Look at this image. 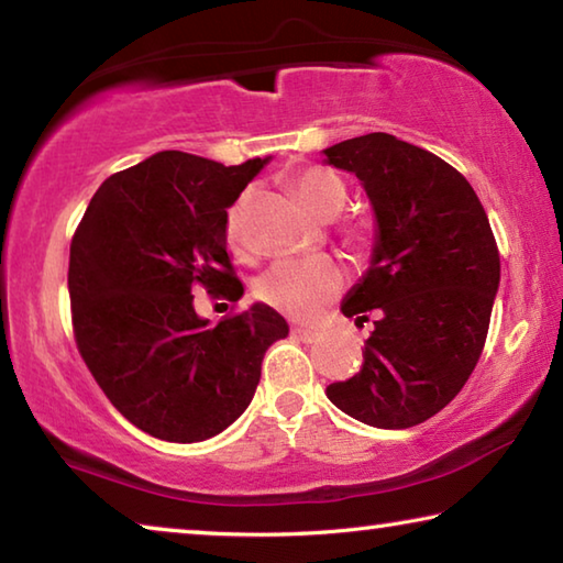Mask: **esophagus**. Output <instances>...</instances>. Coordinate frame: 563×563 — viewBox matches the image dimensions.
<instances>
[{
  "instance_id": "esophagus-1",
  "label": "esophagus",
  "mask_w": 563,
  "mask_h": 563,
  "mask_svg": "<svg viewBox=\"0 0 563 563\" xmlns=\"http://www.w3.org/2000/svg\"><path fill=\"white\" fill-rule=\"evenodd\" d=\"M292 335L302 340V342H318L322 338L320 332L312 330V328H292Z\"/></svg>"
}]
</instances>
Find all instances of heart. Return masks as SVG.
Returning a JSON list of instances; mask_svg holds the SVG:
<instances>
[{"mask_svg":"<svg viewBox=\"0 0 563 563\" xmlns=\"http://www.w3.org/2000/svg\"><path fill=\"white\" fill-rule=\"evenodd\" d=\"M295 196L308 211L320 221H332L347 203V186L335 170L310 166L298 170L290 178ZM243 213L245 196L228 211L225 238L233 253L245 255V235H243ZM342 288V271L330 258H310V261H283L263 275L258 280V295L263 302L273 305L275 310L290 318L312 320L318 318L325 305L335 300Z\"/></svg>","mask_w":563,"mask_h":563,"instance_id":"heart-1","label":"heart"}]
</instances>
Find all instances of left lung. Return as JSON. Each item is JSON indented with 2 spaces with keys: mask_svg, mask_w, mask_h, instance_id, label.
Here are the masks:
<instances>
[{
  "mask_svg": "<svg viewBox=\"0 0 563 563\" xmlns=\"http://www.w3.org/2000/svg\"><path fill=\"white\" fill-rule=\"evenodd\" d=\"M322 156L357 176L375 216L369 265L340 310L377 318L360 373L325 395L357 422L407 430L450 405L482 355L499 290L489 218L460 170L389 133Z\"/></svg>",
  "mask_w": 563,
  "mask_h": 563,
  "instance_id": "8db88e82",
  "label": "left lung"
}]
</instances>
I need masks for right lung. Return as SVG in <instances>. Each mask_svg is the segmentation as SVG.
Returning <instances> with one entry per match:
<instances>
[{"label":"right lung","mask_w":563,"mask_h":563,"mask_svg":"<svg viewBox=\"0 0 563 563\" xmlns=\"http://www.w3.org/2000/svg\"><path fill=\"white\" fill-rule=\"evenodd\" d=\"M271 156L241 166L158 151L109 176L71 241L76 345L111 405L166 442H203L241 417L288 322L271 305L211 325L194 308L206 285L243 298L225 221Z\"/></svg>","instance_id":"1"}]
</instances>
